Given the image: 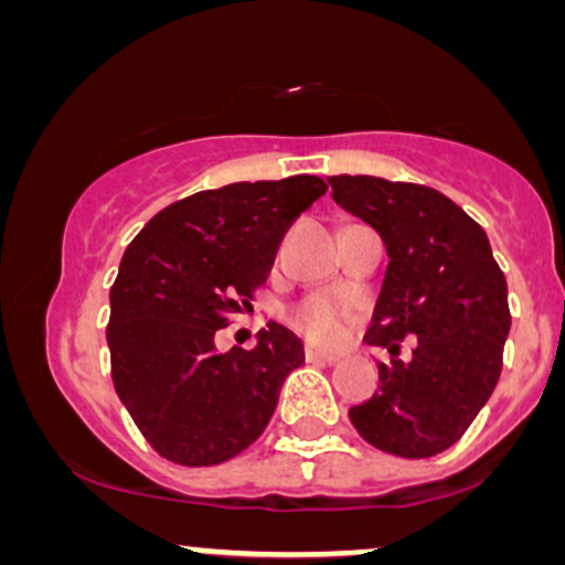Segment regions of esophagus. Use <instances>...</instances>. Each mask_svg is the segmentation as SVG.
Returning <instances> with one entry per match:
<instances>
[{
	"instance_id": "1",
	"label": "esophagus",
	"mask_w": 565,
	"mask_h": 565,
	"mask_svg": "<svg viewBox=\"0 0 565 565\" xmlns=\"http://www.w3.org/2000/svg\"><path fill=\"white\" fill-rule=\"evenodd\" d=\"M305 361H319V364H337V361H340V353H327V350L305 345Z\"/></svg>"
}]
</instances>
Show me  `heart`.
<instances>
[{"mask_svg":"<svg viewBox=\"0 0 565 565\" xmlns=\"http://www.w3.org/2000/svg\"><path fill=\"white\" fill-rule=\"evenodd\" d=\"M348 308L332 297H310L291 313L295 323L308 340L321 342V345H337L345 337Z\"/></svg>","mask_w":565,"mask_h":565,"instance_id":"heart-1","label":"heart"}]
</instances>
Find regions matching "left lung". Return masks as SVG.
I'll list each match as a JSON object with an SVG mask.
<instances>
[{
    "label": "left lung",
    "mask_w": 565,
    "mask_h": 565,
    "mask_svg": "<svg viewBox=\"0 0 565 565\" xmlns=\"http://www.w3.org/2000/svg\"><path fill=\"white\" fill-rule=\"evenodd\" d=\"M342 210L380 233L387 268L364 340L387 348L380 391L350 406V423L380 451L425 459L462 438L502 372L508 281L489 236L436 188L372 174H334ZM415 337L413 359H397Z\"/></svg>",
    "instance_id": "8db88e82"
}]
</instances>
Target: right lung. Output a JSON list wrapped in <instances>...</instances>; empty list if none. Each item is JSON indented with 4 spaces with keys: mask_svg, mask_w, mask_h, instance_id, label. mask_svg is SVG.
Listing matches in <instances>:
<instances>
[{
    "mask_svg": "<svg viewBox=\"0 0 565 565\" xmlns=\"http://www.w3.org/2000/svg\"><path fill=\"white\" fill-rule=\"evenodd\" d=\"M327 193L316 174L231 183L174 201L119 263L106 327L116 395L170 462L210 468L255 444L284 380L305 361L281 323L252 350L217 353L215 332L242 313L284 233Z\"/></svg>",
    "mask_w": 565,
    "mask_h": 565,
    "instance_id": "right-lung-1",
    "label": "right lung"
}]
</instances>
